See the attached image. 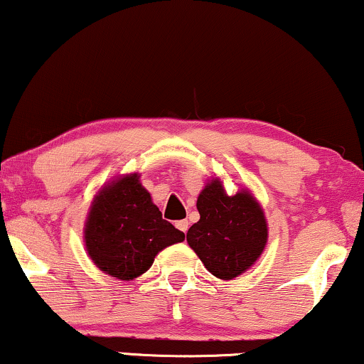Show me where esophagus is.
<instances>
[{
	"label": "esophagus",
	"mask_w": 364,
	"mask_h": 364,
	"mask_svg": "<svg viewBox=\"0 0 364 364\" xmlns=\"http://www.w3.org/2000/svg\"><path fill=\"white\" fill-rule=\"evenodd\" d=\"M188 227H190V223H188V220H179V222H176V228L179 230V232L186 233V232H188Z\"/></svg>",
	"instance_id": "1"
}]
</instances>
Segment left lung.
Wrapping results in <instances>:
<instances>
[{"label": "left lung", "instance_id": "8db88e82", "mask_svg": "<svg viewBox=\"0 0 364 364\" xmlns=\"http://www.w3.org/2000/svg\"><path fill=\"white\" fill-rule=\"evenodd\" d=\"M200 220L186 240L210 274L232 280L247 272L269 240L264 208L250 190L228 195L220 178L208 179L196 201Z\"/></svg>", "mask_w": 364, "mask_h": 364}]
</instances>
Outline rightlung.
<instances>
[{
  "label": "right lung",
  "instance_id": "1",
  "mask_svg": "<svg viewBox=\"0 0 364 364\" xmlns=\"http://www.w3.org/2000/svg\"><path fill=\"white\" fill-rule=\"evenodd\" d=\"M185 240L163 220L139 173L114 176L92 200L84 225L87 255L104 274L134 280L148 272L161 250Z\"/></svg>",
  "mask_w": 364,
  "mask_h": 364
}]
</instances>
